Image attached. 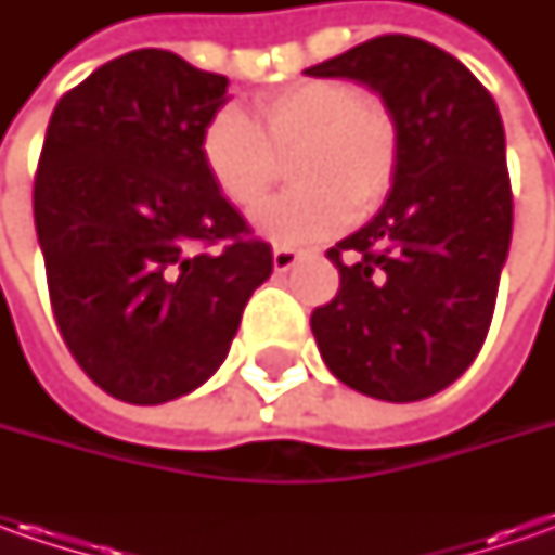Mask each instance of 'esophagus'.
Instances as JSON below:
<instances>
[{
	"mask_svg": "<svg viewBox=\"0 0 555 555\" xmlns=\"http://www.w3.org/2000/svg\"><path fill=\"white\" fill-rule=\"evenodd\" d=\"M309 253L306 249H293V246H278L274 249V256H271V262H274V271H289V268L296 266V262H302Z\"/></svg>",
	"mask_w": 555,
	"mask_h": 555,
	"instance_id": "obj_1",
	"label": "esophagus"
}]
</instances>
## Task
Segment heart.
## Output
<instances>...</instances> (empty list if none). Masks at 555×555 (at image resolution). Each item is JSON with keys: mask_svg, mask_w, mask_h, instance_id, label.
<instances>
[{"mask_svg": "<svg viewBox=\"0 0 555 555\" xmlns=\"http://www.w3.org/2000/svg\"><path fill=\"white\" fill-rule=\"evenodd\" d=\"M296 191L256 216L268 241H324L376 212L392 191L401 135L392 111L346 79H302L259 98L249 114L219 111L203 126L201 160L224 201L256 209L289 160Z\"/></svg>", "mask_w": 555, "mask_h": 555, "instance_id": "1", "label": "heart"}]
</instances>
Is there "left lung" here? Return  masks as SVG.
Instances as JSON below:
<instances>
[{
    "label": "left lung",
    "instance_id": "1",
    "mask_svg": "<svg viewBox=\"0 0 555 555\" xmlns=\"http://www.w3.org/2000/svg\"><path fill=\"white\" fill-rule=\"evenodd\" d=\"M306 74L364 82L401 135L383 209L327 249L339 293L311 311V333L354 392L429 398L479 354L509 253L513 191L498 104L454 54L398 33Z\"/></svg>",
    "mask_w": 555,
    "mask_h": 555
}]
</instances>
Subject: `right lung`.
I'll use <instances>...</instances> for the list:
<instances>
[{
  "mask_svg": "<svg viewBox=\"0 0 555 555\" xmlns=\"http://www.w3.org/2000/svg\"><path fill=\"white\" fill-rule=\"evenodd\" d=\"M228 79L163 49L114 57L57 101L33 184L54 321L107 395L163 404L219 371L271 246L201 160ZM224 243L219 254L201 245Z\"/></svg>",
  "mask_w": 555,
  "mask_h": 555,
  "instance_id": "right-lung-1",
  "label": "right lung"
}]
</instances>
